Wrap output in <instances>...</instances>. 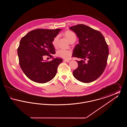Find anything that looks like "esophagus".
Returning <instances> with one entry per match:
<instances>
[{
	"label": "esophagus",
	"mask_w": 127,
	"mask_h": 127,
	"mask_svg": "<svg viewBox=\"0 0 127 127\" xmlns=\"http://www.w3.org/2000/svg\"><path fill=\"white\" fill-rule=\"evenodd\" d=\"M64 61H65V62H69V61H70V60H64Z\"/></svg>",
	"instance_id": "obj_1"
}]
</instances>
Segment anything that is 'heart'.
Listing matches in <instances>:
<instances>
[{"instance_id": "heart-1", "label": "heart", "mask_w": 127, "mask_h": 127, "mask_svg": "<svg viewBox=\"0 0 127 127\" xmlns=\"http://www.w3.org/2000/svg\"><path fill=\"white\" fill-rule=\"evenodd\" d=\"M64 35L69 41H70L73 39H76V38L75 34L72 31L69 30L66 31V32H65L64 33ZM58 40V36L55 37L54 38L52 41V44L54 46H56ZM57 55L58 57L63 59H67L71 55V51L66 49H60L57 51Z\"/></svg>"}]
</instances>
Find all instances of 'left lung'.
<instances>
[{"instance_id": "8db88e82", "label": "left lung", "mask_w": 127, "mask_h": 127, "mask_svg": "<svg viewBox=\"0 0 127 127\" xmlns=\"http://www.w3.org/2000/svg\"><path fill=\"white\" fill-rule=\"evenodd\" d=\"M79 38L72 57L81 59L74 70V77L83 83H90L98 79L104 72L109 56V48L102 34L85 25L69 28Z\"/></svg>"}]
</instances>
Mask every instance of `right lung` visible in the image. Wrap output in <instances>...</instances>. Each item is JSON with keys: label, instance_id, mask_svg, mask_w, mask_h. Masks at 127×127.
Listing matches in <instances>:
<instances>
[{"label": "right lung", "instance_id": "1", "mask_svg": "<svg viewBox=\"0 0 127 127\" xmlns=\"http://www.w3.org/2000/svg\"><path fill=\"white\" fill-rule=\"evenodd\" d=\"M61 30L37 29L21 38L18 49L19 65L25 75L32 81L45 83L56 76L62 59L53 58L52 61H48L43 58L44 56L52 57L51 55L56 53L52 41Z\"/></svg>", "mask_w": 127, "mask_h": 127}]
</instances>
